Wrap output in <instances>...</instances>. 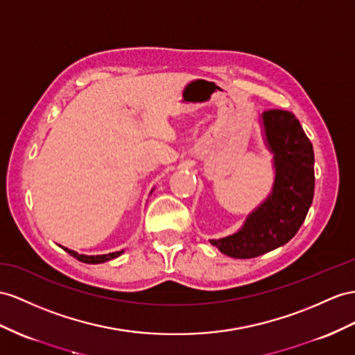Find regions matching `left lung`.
<instances>
[{"instance_id": "8db88e82", "label": "left lung", "mask_w": 355, "mask_h": 355, "mask_svg": "<svg viewBox=\"0 0 355 355\" xmlns=\"http://www.w3.org/2000/svg\"><path fill=\"white\" fill-rule=\"evenodd\" d=\"M275 180L268 196L248 214L241 228L210 240L225 255L249 259L284 246L298 232L313 201V147L294 114L271 109L261 115Z\"/></svg>"}]
</instances>
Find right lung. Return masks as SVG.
<instances>
[{
    "mask_svg": "<svg viewBox=\"0 0 355 355\" xmlns=\"http://www.w3.org/2000/svg\"><path fill=\"white\" fill-rule=\"evenodd\" d=\"M151 192H153V190H151ZM60 248L64 249L69 253V255L76 258L78 261L85 262V264H103V262L115 259V258H118L124 253V250H118V252H112V253H106V255H83V253H78V252L67 249L64 246H60Z\"/></svg>",
    "mask_w": 355,
    "mask_h": 355,
    "instance_id": "obj_1",
    "label": "right lung"
}]
</instances>
